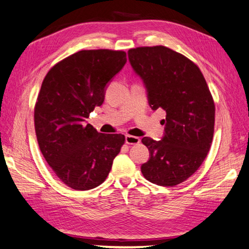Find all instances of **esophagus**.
<instances>
[{
  "mask_svg": "<svg viewBox=\"0 0 249 249\" xmlns=\"http://www.w3.org/2000/svg\"><path fill=\"white\" fill-rule=\"evenodd\" d=\"M125 142L128 145H137L141 142V138L137 136H132V135H126Z\"/></svg>",
  "mask_w": 249,
  "mask_h": 249,
  "instance_id": "1",
  "label": "esophagus"
}]
</instances>
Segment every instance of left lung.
Here are the masks:
<instances>
[{"instance_id":"left-lung-1","label":"left lung","mask_w":249,"mask_h":249,"mask_svg":"<svg viewBox=\"0 0 249 249\" xmlns=\"http://www.w3.org/2000/svg\"><path fill=\"white\" fill-rule=\"evenodd\" d=\"M128 60L144 81L150 107L166 112L162 140H142L150 154L142 174L151 183L174 187L208 156L215 122L212 94L199 67L165 46L129 49Z\"/></svg>"}]
</instances>
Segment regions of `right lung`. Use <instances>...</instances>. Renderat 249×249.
<instances>
[{
	"instance_id": "1",
	"label": "right lung",
	"mask_w": 249,
	"mask_h": 249,
	"mask_svg": "<svg viewBox=\"0 0 249 249\" xmlns=\"http://www.w3.org/2000/svg\"><path fill=\"white\" fill-rule=\"evenodd\" d=\"M123 50H80L46 74L34 109L44 158L60 181L86 191L103 183L125 142L99 133L86 120L104 101L105 87L126 64Z\"/></svg>"
}]
</instances>
